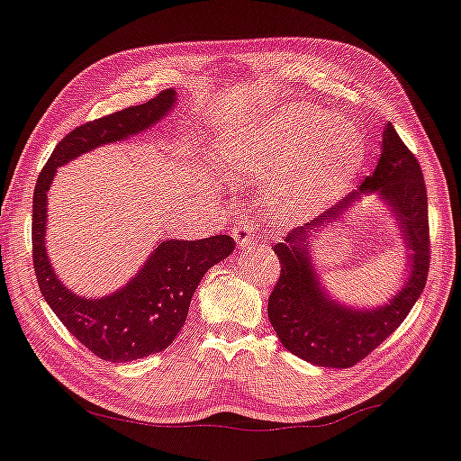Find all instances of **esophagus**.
<instances>
[{
	"instance_id": "obj_1",
	"label": "esophagus",
	"mask_w": 461,
	"mask_h": 461,
	"mask_svg": "<svg viewBox=\"0 0 461 461\" xmlns=\"http://www.w3.org/2000/svg\"><path fill=\"white\" fill-rule=\"evenodd\" d=\"M233 240H236L241 248L251 246V241H254V228H251L249 223L236 225V228H233Z\"/></svg>"
}]
</instances>
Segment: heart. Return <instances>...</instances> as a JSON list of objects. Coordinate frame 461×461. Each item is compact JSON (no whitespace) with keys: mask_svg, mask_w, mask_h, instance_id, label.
Segmentation results:
<instances>
[{"mask_svg":"<svg viewBox=\"0 0 461 461\" xmlns=\"http://www.w3.org/2000/svg\"><path fill=\"white\" fill-rule=\"evenodd\" d=\"M364 153L362 138L344 117L295 107L251 130L223 131L215 166L231 179L269 182L272 210L305 220L348 192Z\"/></svg>","mask_w":461,"mask_h":461,"instance_id":"1","label":"heart"}]
</instances>
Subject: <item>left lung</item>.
Returning a JSON list of instances; mask_svg holds the SVG:
<instances>
[{
	"label": "left lung",
	"mask_w": 461,
	"mask_h": 461,
	"mask_svg": "<svg viewBox=\"0 0 461 461\" xmlns=\"http://www.w3.org/2000/svg\"><path fill=\"white\" fill-rule=\"evenodd\" d=\"M375 193L399 223L406 248V282L392 301L377 309H349L322 290L311 259V243L328 224L339 221L364 194ZM282 272L269 295L267 318L287 351L313 366L346 369L400 328L426 287L429 269L428 194L421 167L393 125L382 133L380 161L372 176L310 223L292 230L276 243Z\"/></svg>",
	"instance_id": "1"
}]
</instances>
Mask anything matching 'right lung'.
I'll use <instances>...</instances> for the list:
<instances>
[{"mask_svg": "<svg viewBox=\"0 0 461 461\" xmlns=\"http://www.w3.org/2000/svg\"><path fill=\"white\" fill-rule=\"evenodd\" d=\"M176 95V89H166L146 104L125 107L69 131L43 166L33 192V269L41 295L79 344L105 362H131L166 349L184 328L192 295L202 277L231 254L236 241L230 236L195 241L164 240L120 290L97 300L81 297L61 284L45 249L48 192L59 166L105 143L149 130L174 110Z\"/></svg>", "mask_w": 461, "mask_h": 461, "instance_id": "right-lung-1", "label": "right lung"}]
</instances>
